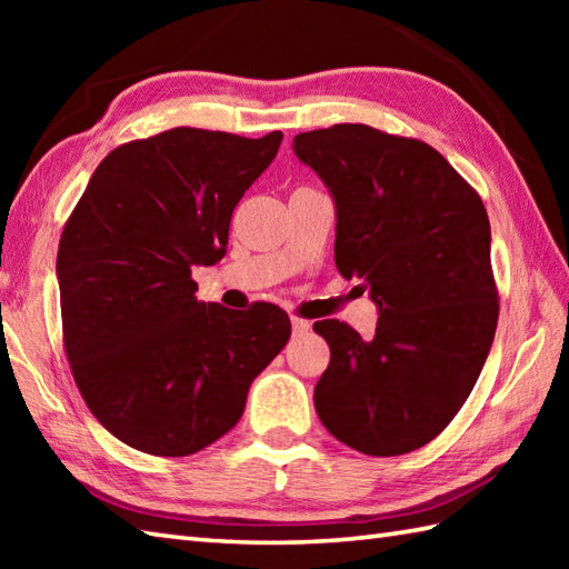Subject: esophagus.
I'll list each match as a JSON object with an SVG mask.
<instances>
[{"label":"esophagus","mask_w":569,"mask_h":569,"mask_svg":"<svg viewBox=\"0 0 569 569\" xmlns=\"http://www.w3.org/2000/svg\"><path fill=\"white\" fill-rule=\"evenodd\" d=\"M291 325H293V332L296 335H306L310 330V320H303V318H298V316L291 318Z\"/></svg>","instance_id":"34e87169"}]
</instances>
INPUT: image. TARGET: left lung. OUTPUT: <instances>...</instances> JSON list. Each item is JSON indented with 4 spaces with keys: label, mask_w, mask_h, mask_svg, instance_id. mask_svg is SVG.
I'll list each match as a JSON object with an SVG mask.
<instances>
[{
    "label": "left lung",
    "mask_w": 569,
    "mask_h": 569,
    "mask_svg": "<svg viewBox=\"0 0 569 569\" xmlns=\"http://www.w3.org/2000/svg\"><path fill=\"white\" fill-rule=\"evenodd\" d=\"M293 151L335 198L337 271L379 306L373 340L340 320L312 325L330 345L316 410L359 452H413L465 406L497 332L487 208L420 139L335 124L298 134Z\"/></svg>",
    "instance_id": "8db88e82"
}]
</instances>
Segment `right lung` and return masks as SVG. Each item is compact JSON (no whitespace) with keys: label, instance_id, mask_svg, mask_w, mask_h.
I'll use <instances>...</instances> for the list:
<instances>
[{"label":"right lung","instance_id":"add662e5","mask_svg":"<svg viewBox=\"0 0 569 569\" xmlns=\"http://www.w3.org/2000/svg\"><path fill=\"white\" fill-rule=\"evenodd\" d=\"M281 139L176 127L122 143L68 217L63 349L90 413L134 450L188 457L222 438L291 337L278 306L227 310L192 281L224 257L237 202Z\"/></svg>","mask_w":569,"mask_h":569}]
</instances>
